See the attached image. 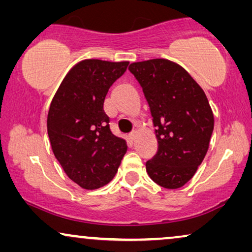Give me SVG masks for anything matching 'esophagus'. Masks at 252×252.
Listing matches in <instances>:
<instances>
[{"mask_svg":"<svg viewBox=\"0 0 252 252\" xmlns=\"http://www.w3.org/2000/svg\"><path fill=\"white\" fill-rule=\"evenodd\" d=\"M135 137H136V134L135 133H130L129 135H128V139H129V141H132V142H133L134 140H135Z\"/></svg>","mask_w":252,"mask_h":252,"instance_id":"34e87169","label":"esophagus"}]
</instances>
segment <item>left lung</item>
<instances>
[{
  "mask_svg": "<svg viewBox=\"0 0 252 252\" xmlns=\"http://www.w3.org/2000/svg\"><path fill=\"white\" fill-rule=\"evenodd\" d=\"M128 70L146 96L158 151L146 164L154 182L166 189L185 186L208 153L215 117L205 93L181 65L155 58L136 62Z\"/></svg>",
  "mask_w": 252,
  "mask_h": 252,
  "instance_id": "1",
  "label": "left lung"
}]
</instances>
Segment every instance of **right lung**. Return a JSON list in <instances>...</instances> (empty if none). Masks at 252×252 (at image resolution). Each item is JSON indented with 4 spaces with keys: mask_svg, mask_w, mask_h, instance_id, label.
Returning <instances> with one entry per match:
<instances>
[{
    "mask_svg": "<svg viewBox=\"0 0 252 252\" xmlns=\"http://www.w3.org/2000/svg\"><path fill=\"white\" fill-rule=\"evenodd\" d=\"M128 64L79 62L65 75L50 103L47 129L51 149L67 177L87 190L108 185L127 151L126 141L110 130L103 103Z\"/></svg>",
    "mask_w": 252,
    "mask_h": 252,
    "instance_id": "1",
    "label": "right lung"
}]
</instances>
